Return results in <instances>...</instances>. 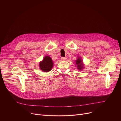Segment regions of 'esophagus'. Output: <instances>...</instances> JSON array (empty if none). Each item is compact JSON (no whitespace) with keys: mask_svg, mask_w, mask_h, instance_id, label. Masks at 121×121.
Here are the masks:
<instances>
[{"mask_svg":"<svg viewBox=\"0 0 121 121\" xmlns=\"http://www.w3.org/2000/svg\"><path fill=\"white\" fill-rule=\"evenodd\" d=\"M66 57H61V60L62 61H65V60H66Z\"/></svg>","mask_w":121,"mask_h":121,"instance_id":"1","label":"esophagus"}]
</instances>
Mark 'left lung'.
<instances>
[{
	"mask_svg": "<svg viewBox=\"0 0 121 121\" xmlns=\"http://www.w3.org/2000/svg\"><path fill=\"white\" fill-rule=\"evenodd\" d=\"M75 62L77 68L78 70L81 71L82 69H83L84 67V65L83 63V60L80 57L78 56L77 59L75 60Z\"/></svg>",
	"mask_w": 121,
	"mask_h": 121,
	"instance_id": "left-lung-1",
	"label": "left lung"
}]
</instances>
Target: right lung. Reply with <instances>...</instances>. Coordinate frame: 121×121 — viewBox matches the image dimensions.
<instances>
[{
    "label": "right lung",
    "instance_id": "add662e5",
    "mask_svg": "<svg viewBox=\"0 0 121 121\" xmlns=\"http://www.w3.org/2000/svg\"><path fill=\"white\" fill-rule=\"evenodd\" d=\"M40 69L44 72H48L52 69L54 65L53 61L51 57L49 56H45L42 61L39 64Z\"/></svg>",
    "mask_w": 121,
    "mask_h": 121
}]
</instances>
